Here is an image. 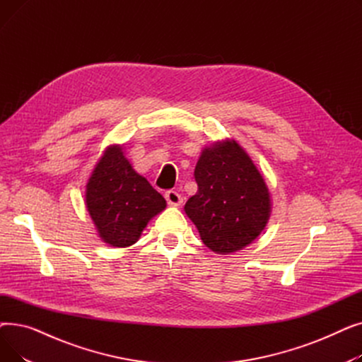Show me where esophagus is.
Wrapping results in <instances>:
<instances>
[{"mask_svg": "<svg viewBox=\"0 0 362 362\" xmlns=\"http://www.w3.org/2000/svg\"><path fill=\"white\" fill-rule=\"evenodd\" d=\"M165 199H167V204L171 205V206H179L183 202L182 195L176 191H167L165 192Z\"/></svg>", "mask_w": 362, "mask_h": 362, "instance_id": "esophagus-1", "label": "esophagus"}]
</instances>
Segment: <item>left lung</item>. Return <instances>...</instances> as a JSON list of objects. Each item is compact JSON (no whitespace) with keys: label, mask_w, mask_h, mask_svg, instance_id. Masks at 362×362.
<instances>
[{"label":"left lung","mask_w":362,"mask_h":362,"mask_svg":"<svg viewBox=\"0 0 362 362\" xmlns=\"http://www.w3.org/2000/svg\"><path fill=\"white\" fill-rule=\"evenodd\" d=\"M198 192L186 216L213 252L233 254L252 243L272 214V195L259 170L235 139L205 146L195 167Z\"/></svg>","instance_id":"8db88e82"}]
</instances>
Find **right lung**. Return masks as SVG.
Masks as SVG:
<instances>
[{"label":"right lung","mask_w":362,"mask_h":362,"mask_svg":"<svg viewBox=\"0 0 362 362\" xmlns=\"http://www.w3.org/2000/svg\"><path fill=\"white\" fill-rule=\"evenodd\" d=\"M86 210L103 242L114 248L136 243L152 217L167 206L149 182L133 170L123 145H110L95 164L85 191Z\"/></svg>","instance_id":"right-lung-1"}]
</instances>
